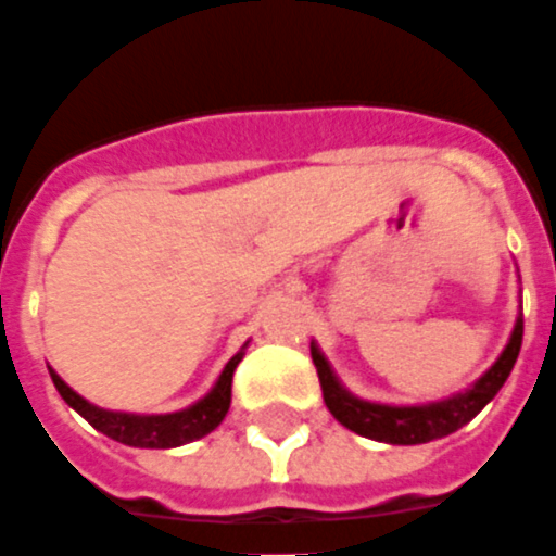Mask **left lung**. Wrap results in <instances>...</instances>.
I'll return each instance as SVG.
<instances>
[{"label":"left lung","instance_id":"8db88e82","mask_svg":"<svg viewBox=\"0 0 556 556\" xmlns=\"http://www.w3.org/2000/svg\"><path fill=\"white\" fill-rule=\"evenodd\" d=\"M521 337H525V315L518 313L513 327V337L506 342V349L497 361L491 363V369L473 384L455 393L441 402H429V405H381V402H366L349 393L339 384L337 372L330 369V363L321 354V349L313 342V363L318 369V381H321V393H325V405L333 417L345 426V429L357 431L363 438H372L381 443H396V446H414V443H429L438 438L453 434L470 419L477 417L479 410L489 405L491 399L497 396V390L506 384V378L513 372L518 351H521Z\"/></svg>","mask_w":556,"mask_h":556}]
</instances>
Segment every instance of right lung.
I'll list each match as a JSON object with an SVG mask.
<instances>
[{"instance_id":"1","label":"right lung","mask_w":556,"mask_h":556,"mask_svg":"<svg viewBox=\"0 0 556 556\" xmlns=\"http://www.w3.org/2000/svg\"><path fill=\"white\" fill-rule=\"evenodd\" d=\"M243 349L226 363L217 384L211 387L205 396L193 402L190 408L172 410V414H127V410L98 408V405H91L89 399L74 393L53 369H50V378H53L59 396L65 399L79 417L89 419L94 429L103 431L106 438L127 443V446H139V450H172V446L205 438L226 419L231 405V375H235L238 363H241Z\"/></svg>"}]
</instances>
